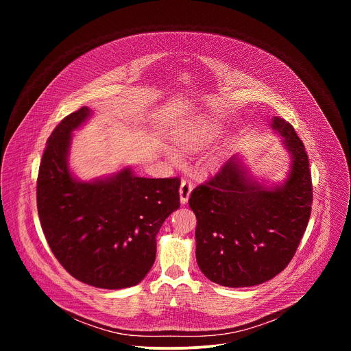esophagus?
<instances>
[{"label": "esophagus", "instance_id": "obj_1", "mask_svg": "<svg viewBox=\"0 0 351 351\" xmlns=\"http://www.w3.org/2000/svg\"><path fill=\"white\" fill-rule=\"evenodd\" d=\"M193 190V183L187 179H183L180 183V189H179V194H180V203L182 204H187L190 193Z\"/></svg>", "mask_w": 351, "mask_h": 351}]
</instances>
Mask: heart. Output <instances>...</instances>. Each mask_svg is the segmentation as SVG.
Segmentation results:
<instances>
[{"mask_svg": "<svg viewBox=\"0 0 351 351\" xmlns=\"http://www.w3.org/2000/svg\"><path fill=\"white\" fill-rule=\"evenodd\" d=\"M221 133H222V128L219 123L210 119L198 118L182 126L180 129H178L173 133L172 138H173V143L179 147V149L189 153V152H197V149H203L208 147L221 136ZM164 152L172 162L179 164L182 161L180 154L176 152V149L167 147Z\"/></svg>", "mask_w": 351, "mask_h": 351, "instance_id": "heart-1", "label": "heart"}]
</instances>
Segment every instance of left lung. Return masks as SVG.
<instances>
[{"instance_id":"obj_1","label":"left lung","mask_w":351,"mask_h":351,"mask_svg":"<svg viewBox=\"0 0 351 351\" xmlns=\"http://www.w3.org/2000/svg\"><path fill=\"white\" fill-rule=\"evenodd\" d=\"M271 128L290 157L282 183L257 182L234 154L190 194L198 268L226 287L256 286L282 272L308 225L313 184L304 144L279 117Z\"/></svg>"}]
</instances>
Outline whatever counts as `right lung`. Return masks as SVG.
Returning <instances> with one entry per match:
<instances>
[{"mask_svg":"<svg viewBox=\"0 0 351 351\" xmlns=\"http://www.w3.org/2000/svg\"><path fill=\"white\" fill-rule=\"evenodd\" d=\"M93 115H68L47 141L37 178V210L60 264L99 289L140 283L157 254V233L179 208V178L136 176L126 167L108 176L77 179L69 168L72 133Z\"/></svg>","mask_w":351,"mask_h":351,"instance_id":"right-lung-1","label":"right lung"}]
</instances>
